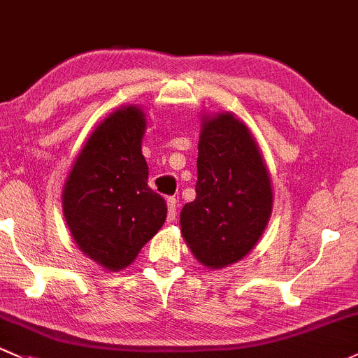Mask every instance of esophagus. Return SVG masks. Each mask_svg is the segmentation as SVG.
Returning <instances> with one entry per match:
<instances>
[{
    "mask_svg": "<svg viewBox=\"0 0 358 358\" xmlns=\"http://www.w3.org/2000/svg\"><path fill=\"white\" fill-rule=\"evenodd\" d=\"M176 215H178V199L167 198V220L174 222Z\"/></svg>",
    "mask_w": 358,
    "mask_h": 358,
    "instance_id": "esophagus-1",
    "label": "esophagus"
}]
</instances>
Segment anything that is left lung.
I'll use <instances>...</instances> for the list:
<instances>
[{"mask_svg":"<svg viewBox=\"0 0 358 358\" xmlns=\"http://www.w3.org/2000/svg\"><path fill=\"white\" fill-rule=\"evenodd\" d=\"M196 199L180 232L203 266L225 268L252 251L273 208L268 169L248 126L230 113L203 116Z\"/></svg>","mask_w":358,"mask_h":358,"instance_id":"8db88e82","label":"left lung"}]
</instances>
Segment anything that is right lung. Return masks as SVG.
Segmentation results:
<instances>
[{"label":"right lung","mask_w":358,"mask_h":358,"mask_svg":"<svg viewBox=\"0 0 358 358\" xmlns=\"http://www.w3.org/2000/svg\"><path fill=\"white\" fill-rule=\"evenodd\" d=\"M145 128L138 106H124L103 119L63 187V213L73 239L106 270L129 266L167 217L165 199L148 187L141 153Z\"/></svg>","instance_id":"obj_1"}]
</instances>
